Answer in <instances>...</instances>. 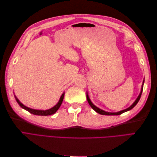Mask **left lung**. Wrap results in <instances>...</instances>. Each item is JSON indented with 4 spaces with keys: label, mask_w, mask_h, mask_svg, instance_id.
I'll return each instance as SVG.
<instances>
[{
    "label": "left lung",
    "mask_w": 157,
    "mask_h": 157,
    "mask_svg": "<svg viewBox=\"0 0 157 157\" xmlns=\"http://www.w3.org/2000/svg\"><path fill=\"white\" fill-rule=\"evenodd\" d=\"M144 84V82H143V84H142V86H141V92H140V95L138 96V97H137V99H136V101L134 102V103H133L132 105L130 107H129L128 108H127V109H124V110L121 111H119V112H117V113L106 112V111H105L101 110V109H99V108H98V107H97L96 106H95V105H94V104L92 103V101H90V98H89V97H88V94L86 93V98H87V101H88V103H89V105H90V107H91L95 111H96V112H97V113H98L99 114H101V115H121V114H122V113H124V112H126V111H130V110H131V109L134 108V107L136 105V104H137V103H138L139 100L140 99L141 96L142 91H143Z\"/></svg>",
    "instance_id": "8db88e82"
}]
</instances>
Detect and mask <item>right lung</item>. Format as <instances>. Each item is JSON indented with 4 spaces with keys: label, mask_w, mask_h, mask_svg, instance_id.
<instances>
[{
    "label": "right lung",
    "mask_w": 157,
    "mask_h": 157,
    "mask_svg": "<svg viewBox=\"0 0 157 157\" xmlns=\"http://www.w3.org/2000/svg\"><path fill=\"white\" fill-rule=\"evenodd\" d=\"M64 95H65V93L62 94V95H61V96L59 99V100L58 101V103L56 104V105L53 107L52 108L50 109H48V110H36V109H31V108H29L26 107L25 105H23V104H22L20 101H19V99L16 98V96H14V97H15L16 98V101L18 103L19 105H20V106L24 109L25 110L29 111L30 113L31 114H33V115H41V116H48V115H53V114H54L58 110V109L59 108V107L61 106V103H62V101L63 100V98H64Z\"/></svg>",
    "instance_id": "right-lung-1"
}]
</instances>
